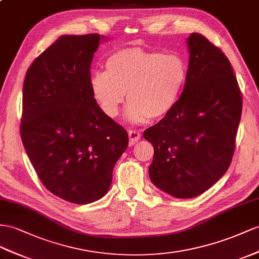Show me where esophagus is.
Returning a JSON list of instances; mask_svg holds the SVG:
<instances>
[{
  "label": "esophagus",
  "mask_w": 259,
  "mask_h": 259,
  "mask_svg": "<svg viewBox=\"0 0 259 259\" xmlns=\"http://www.w3.org/2000/svg\"><path fill=\"white\" fill-rule=\"evenodd\" d=\"M140 138H141V134L138 130H130L129 131V140H130L129 144L130 145L136 144L139 140H140Z\"/></svg>",
  "instance_id": "34e87169"
}]
</instances>
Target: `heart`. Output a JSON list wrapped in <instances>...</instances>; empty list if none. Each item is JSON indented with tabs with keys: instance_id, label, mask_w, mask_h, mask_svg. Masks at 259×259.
<instances>
[{
	"instance_id": "heart-1",
	"label": "heart",
	"mask_w": 259,
	"mask_h": 259,
	"mask_svg": "<svg viewBox=\"0 0 259 259\" xmlns=\"http://www.w3.org/2000/svg\"><path fill=\"white\" fill-rule=\"evenodd\" d=\"M187 78L180 56L130 47L117 50L106 61V72L91 76L92 94L106 115L114 118L124 101L128 120L161 119L174 108Z\"/></svg>"
}]
</instances>
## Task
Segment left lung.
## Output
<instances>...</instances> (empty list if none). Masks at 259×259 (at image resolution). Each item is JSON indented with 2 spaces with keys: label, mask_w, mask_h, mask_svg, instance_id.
<instances>
[{
  "label": "left lung",
  "mask_w": 259,
  "mask_h": 259,
  "mask_svg": "<svg viewBox=\"0 0 259 259\" xmlns=\"http://www.w3.org/2000/svg\"><path fill=\"white\" fill-rule=\"evenodd\" d=\"M187 45L190 57L181 97L143 132L154 148L151 181L176 198L201 195L228 170L243 107L227 56L198 32Z\"/></svg>",
  "instance_id": "obj_1"
}]
</instances>
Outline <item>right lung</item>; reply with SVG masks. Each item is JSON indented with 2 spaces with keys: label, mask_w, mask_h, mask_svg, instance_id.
Here are the masks:
<instances>
[{
  "label": "right lung",
  "mask_w": 259,
  "mask_h": 259,
  "mask_svg": "<svg viewBox=\"0 0 259 259\" xmlns=\"http://www.w3.org/2000/svg\"><path fill=\"white\" fill-rule=\"evenodd\" d=\"M101 39L61 36L35 59L23 85L26 153L44 186L76 204L105 196L129 143L128 132L92 94L90 69Z\"/></svg>",
  "instance_id": "obj_1"
}]
</instances>
